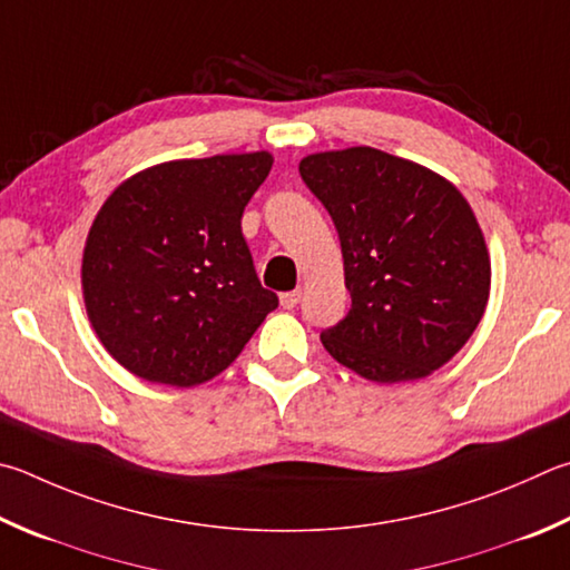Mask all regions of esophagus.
Returning a JSON list of instances; mask_svg holds the SVG:
<instances>
[{
  "label": "esophagus",
  "instance_id": "esophagus-1",
  "mask_svg": "<svg viewBox=\"0 0 570 570\" xmlns=\"http://www.w3.org/2000/svg\"><path fill=\"white\" fill-rule=\"evenodd\" d=\"M278 302H282L284 308H296L298 302H302V292H286L278 296Z\"/></svg>",
  "mask_w": 570,
  "mask_h": 570
}]
</instances>
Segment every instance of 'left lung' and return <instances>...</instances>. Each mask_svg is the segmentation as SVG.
I'll use <instances>...</instances> for the list:
<instances>
[{"mask_svg":"<svg viewBox=\"0 0 570 570\" xmlns=\"http://www.w3.org/2000/svg\"><path fill=\"white\" fill-rule=\"evenodd\" d=\"M302 179L334 219L351 308L321 334L374 384L426 379L459 354L491 294L471 204L441 174L374 147L308 154Z\"/></svg>","mask_w":570,"mask_h":570,"instance_id":"8db88e82","label":"left lung"}]
</instances>
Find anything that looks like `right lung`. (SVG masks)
Returning <instances> with one entry per match:
<instances>
[{"label":"right lung","mask_w":570,"mask_h":570,"mask_svg":"<svg viewBox=\"0 0 570 570\" xmlns=\"http://www.w3.org/2000/svg\"><path fill=\"white\" fill-rule=\"evenodd\" d=\"M272 164L268 151L164 161L101 204L81 294L101 346L129 374L199 386L234 364L278 306L242 234L244 206Z\"/></svg>","instance_id":"1"}]
</instances>
